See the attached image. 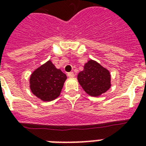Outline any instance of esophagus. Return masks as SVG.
Instances as JSON below:
<instances>
[{"mask_svg": "<svg viewBox=\"0 0 146 146\" xmlns=\"http://www.w3.org/2000/svg\"><path fill=\"white\" fill-rule=\"evenodd\" d=\"M67 76H68V77H70V78H73V77H74V73H73V72H70V73H67Z\"/></svg>", "mask_w": 146, "mask_h": 146, "instance_id": "esophagus-1", "label": "esophagus"}]
</instances>
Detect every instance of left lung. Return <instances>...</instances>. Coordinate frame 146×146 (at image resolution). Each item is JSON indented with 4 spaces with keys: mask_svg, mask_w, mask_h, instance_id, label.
Returning a JSON list of instances; mask_svg holds the SVG:
<instances>
[{
    "mask_svg": "<svg viewBox=\"0 0 146 146\" xmlns=\"http://www.w3.org/2000/svg\"><path fill=\"white\" fill-rule=\"evenodd\" d=\"M77 80L83 90L93 97L100 96L111 86L109 70L93 60L85 64L83 70L78 74Z\"/></svg>",
    "mask_w": 146,
    "mask_h": 146,
    "instance_id": "8db88e82",
    "label": "left lung"
}]
</instances>
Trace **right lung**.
Here are the masks:
<instances>
[{"label": "right lung", "instance_id": "right-lung-1", "mask_svg": "<svg viewBox=\"0 0 146 146\" xmlns=\"http://www.w3.org/2000/svg\"><path fill=\"white\" fill-rule=\"evenodd\" d=\"M66 80V74L48 60L31 74L29 87L34 96L43 102H50L60 96Z\"/></svg>", "mask_w": 146, "mask_h": 146}]
</instances>
